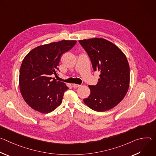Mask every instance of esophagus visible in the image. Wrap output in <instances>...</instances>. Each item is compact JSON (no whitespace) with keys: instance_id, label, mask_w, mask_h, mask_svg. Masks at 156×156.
<instances>
[{"instance_id":"1","label":"esophagus","mask_w":156,"mask_h":156,"mask_svg":"<svg viewBox=\"0 0 156 156\" xmlns=\"http://www.w3.org/2000/svg\"><path fill=\"white\" fill-rule=\"evenodd\" d=\"M72 85H73V87H79L81 86L80 84H73Z\"/></svg>"}]
</instances>
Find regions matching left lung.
<instances>
[{
	"label": "left lung",
	"instance_id": "1",
	"mask_svg": "<svg viewBox=\"0 0 156 156\" xmlns=\"http://www.w3.org/2000/svg\"><path fill=\"white\" fill-rule=\"evenodd\" d=\"M90 57L94 71L100 72L96 86L89 85L91 93L84 104L97 112L114 108L125 98L129 86V66L124 53L103 38L80 40Z\"/></svg>",
	"mask_w": 156,
	"mask_h": 156
}]
</instances>
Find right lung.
Returning a JSON list of instances; mask_svg holds the SVG:
<instances>
[{"label": "right lung", "mask_w": 156, "mask_h": 156, "mask_svg": "<svg viewBox=\"0 0 156 156\" xmlns=\"http://www.w3.org/2000/svg\"><path fill=\"white\" fill-rule=\"evenodd\" d=\"M76 43L74 40H62L44 44L32 49L24 58L20 70V90L25 101L34 110L48 114L62 104L64 92L69 87L51 75H57L62 55Z\"/></svg>", "instance_id": "add662e5"}]
</instances>
